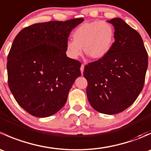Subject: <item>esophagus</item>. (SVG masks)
I'll return each instance as SVG.
<instances>
[{
  "instance_id": "34e87169",
  "label": "esophagus",
  "mask_w": 151,
  "mask_h": 151,
  "mask_svg": "<svg viewBox=\"0 0 151 151\" xmlns=\"http://www.w3.org/2000/svg\"><path fill=\"white\" fill-rule=\"evenodd\" d=\"M84 67H85V65L84 64H82L81 65V67H80V71H81L82 74H83V71H84Z\"/></svg>"
}]
</instances>
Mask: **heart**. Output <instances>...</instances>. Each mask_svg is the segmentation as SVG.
I'll list each match as a JSON object with an SVG mask.
<instances>
[{
	"label": "heart",
	"instance_id": "heart-1",
	"mask_svg": "<svg viewBox=\"0 0 151 151\" xmlns=\"http://www.w3.org/2000/svg\"><path fill=\"white\" fill-rule=\"evenodd\" d=\"M73 40L66 42L68 57L77 59L85 54L93 60L103 58L114 45L115 30L113 25L106 21L85 22L77 27L73 33Z\"/></svg>",
	"mask_w": 151,
	"mask_h": 151
}]
</instances>
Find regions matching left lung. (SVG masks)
Returning a JSON list of instances; mask_svg holds the SVG:
<instances>
[{"mask_svg": "<svg viewBox=\"0 0 151 151\" xmlns=\"http://www.w3.org/2000/svg\"><path fill=\"white\" fill-rule=\"evenodd\" d=\"M115 28V39L103 58L85 66L88 101L106 115L123 112L133 104L144 86L147 53L139 33L121 18L108 20Z\"/></svg>", "mask_w": 151, "mask_h": 151, "instance_id": "left-lung-1", "label": "left lung"}]
</instances>
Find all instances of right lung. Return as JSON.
I'll return each instance as SVG.
<instances>
[{"mask_svg":"<svg viewBox=\"0 0 151 151\" xmlns=\"http://www.w3.org/2000/svg\"><path fill=\"white\" fill-rule=\"evenodd\" d=\"M83 18L50 21L23 28L7 59L8 84L18 104L30 115L46 118L66 102L81 63L66 55V42Z\"/></svg>","mask_w":151,"mask_h":151,"instance_id":"obj_1","label":"right lung"}]
</instances>
